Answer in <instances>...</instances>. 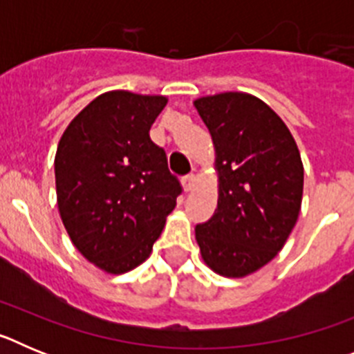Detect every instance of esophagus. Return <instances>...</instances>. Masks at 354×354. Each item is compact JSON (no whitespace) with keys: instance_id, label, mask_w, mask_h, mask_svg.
<instances>
[{"instance_id":"obj_1","label":"esophagus","mask_w":354,"mask_h":354,"mask_svg":"<svg viewBox=\"0 0 354 354\" xmlns=\"http://www.w3.org/2000/svg\"><path fill=\"white\" fill-rule=\"evenodd\" d=\"M195 184H196V179H195V175H186L183 179V187H184V192L189 193L195 189Z\"/></svg>"}]
</instances>
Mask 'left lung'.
Returning a JSON list of instances; mask_svg holds the SVG:
<instances>
[{
	"label": "left lung",
	"mask_w": 354,
	"mask_h": 354,
	"mask_svg": "<svg viewBox=\"0 0 354 354\" xmlns=\"http://www.w3.org/2000/svg\"><path fill=\"white\" fill-rule=\"evenodd\" d=\"M211 133L218 207L195 237L214 273L243 278L283 248L298 221L303 162L292 134L264 101L243 92L196 99Z\"/></svg>",
	"instance_id": "1"
}]
</instances>
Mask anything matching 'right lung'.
<instances>
[{
    "label": "right lung",
    "instance_id": "1",
    "mask_svg": "<svg viewBox=\"0 0 354 354\" xmlns=\"http://www.w3.org/2000/svg\"><path fill=\"white\" fill-rule=\"evenodd\" d=\"M167 102L126 90L102 93L74 117L56 149L65 230L106 273H127L149 257L183 192L149 134Z\"/></svg>",
    "mask_w": 354,
    "mask_h": 354
}]
</instances>
